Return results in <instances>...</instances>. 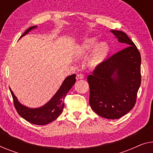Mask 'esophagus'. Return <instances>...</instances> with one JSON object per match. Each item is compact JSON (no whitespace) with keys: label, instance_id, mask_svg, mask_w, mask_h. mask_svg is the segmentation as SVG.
Segmentation results:
<instances>
[{"label":"esophagus","instance_id":"obj_1","mask_svg":"<svg viewBox=\"0 0 153 153\" xmlns=\"http://www.w3.org/2000/svg\"><path fill=\"white\" fill-rule=\"evenodd\" d=\"M84 78V75L82 74H77L76 76V79H81Z\"/></svg>","mask_w":153,"mask_h":153}]
</instances>
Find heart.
Returning <instances> with one entry per match:
<instances>
[{
	"mask_svg": "<svg viewBox=\"0 0 153 153\" xmlns=\"http://www.w3.org/2000/svg\"><path fill=\"white\" fill-rule=\"evenodd\" d=\"M93 48L88 63L91 67H96L105 60L109 53V46L107 42L97 43L96 38H86L77 47L76 56V58H80L89 53Z\"/></svg>",
	"mask_w": 153,
	"mask_h": 153,
	"instance_id": "1",
	"label": "heart"
}]
</instances>
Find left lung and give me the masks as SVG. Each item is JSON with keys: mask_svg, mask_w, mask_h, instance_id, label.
Masks as SVG:
<instances>
[{"mask_svg": "<svg viewBox=\"0 0 153 153\" xmlns=\"http://www.w3.org/2000/svg\"><path fill=\"white\" fill-rule=\"evenodd\" d=\"M119 42L127 47L95 68L87 80L90 106L106 119L116 120L132 110L141 84V56L126 33L111 30Z\"/></svg>", "mask_w": 153, "mask_h": 153, "instance_id": "1", "label": "left lung"}]
</instances>
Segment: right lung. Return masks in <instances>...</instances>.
<instances>
[{"instance_id": "1", "label": "right lung", "mask_w": 153, "mask_h": 153, "mask_svg": "<svg viewBox=\"0 0 153 153\" xmlns=\"http://www.w3.org/2000/svg\"><path fill=\"white\" fill-rule=\"evenodd\" d=\"M37 27V26L29 27L22 34L20 38ZM76 74H73L66 77L61 84L60 87L55 93L52 98L45 105L38 108H29L22 104L18 101L16 96L10 88L13 100V104L18 113L27 122L36 125H46L53 122L62 113L65 107L63 100L76 83Z\"/></svg>"}]
</instances>
